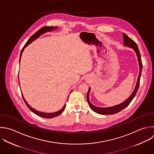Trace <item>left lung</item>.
Returning <instances> with one entry per match:
<instances>
[{
    "mask_svg": "<svg viewBox=\"0 0 154 154\" xmlns=\"http://www.w3.org/2000/svg\"><path fill=\"white\" fill-rule=\"evenodd\" d=\"M123 44L125 46L132 48L135 52H136L137 58H138V63H139V66H140V73L138 75V77L137 79V82L135 87V89L134 90V91L132 92V93L131 94V95L128 98V99H126L125 101H124L123 103L114 106H111V107H106V108H101V107H97L94 105H93V104H91L89 100V93L90 91V88H89L88 93H87V102L91 108V109L94 111V112L100 114H114L116 113H117L119 112H120L121 110H122L123 109H124L125 108H126V106H128L129 103H131V102L132 100V99H134V97H135L138 89L139 88V85H140V77H141V71H142V68H143V64H142V62H141V55H140V51L138 50L137 45L136 44V43L132 40L131 38H130L126 34L123 33Z\"/></svg>",
    "mask_w": 154,
    "mask_h": 154,
    "instance_id": "obj_1",
    "label": "left lung"
}]
</instances>
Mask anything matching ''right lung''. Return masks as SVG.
<instances>
[{
	"mask_svg": "<svg viewBox=\"0 0 154 154\" xmlns=\"http://www.w3.org/2000/svg\"><path fill=\"white\" fill-rule=\"evenodd\" d=\"M57 27H53V26H44V27H42L40 29H39L38 31H37L34 35H32L30 38L28 40V42L26 43V44L25 45V46H23V49H22V51H21V53H20V60H19V63L20 61V59H21V56H22V52L24 50V49L29 45L30 44L31 42H32L33 41H34L35 39H37L38 37H39L42 34H43V33H45L46 32H49V31H52V30H54L55 29H56ZM22 97L23 99V100L25 102V103H26V105H27V106L29 108V109L32 111L34 114H37V116H40V117H44V118H47V119H51V118H52V117H56L60 114H61L64 110L65 109V107H66V104L65 105L63 106V108L57 111V112H52V113H47V112H40V111H38L35 109H34V108H32L31 106H30L29 105V104L27 103V102L26 101V100L25 99L23 96L22 95Z\"/></svg>",
	"mask_w": 154,
	"mask_h": 154,
	"instance_id": "obj_1",
	"label": "right lung"
}]
</instances>
